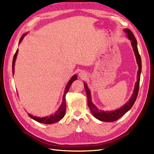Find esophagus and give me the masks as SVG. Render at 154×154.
<instances>
[{
	"label": "esophagus",
	"mask_w": 154,
	"mask_h": 154,
	"mask_svg": "<svg viewBox=\"0 0 154 154\" xmlns=\"http://www.w3.org/2000/svg\"><path fill=\"white\" fill-rule=\"evenodd\" d=\"M79 77L82 79H83L86 77V73L85 72H83V71H82V72H81L79 73Z\"/></svg>",
	"instance_id": "1"
}]
</instances>
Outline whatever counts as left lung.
Returning <instances> with one entry per match:
<instances>
[{
    "label": "left lung",
    "mask_w": 154,
    "mask_h": 154,
    "mask_svg": "<svg viewBox=\"0 0 154 154\" xmlns=\"http://www.w3.org/2000/svg\"><path fill=\"white\" fill-rule=\"evenodd\" d=\"M124 32L127 34L128 38L131 41V45L133 47L134 53H135V54L137 64L139 65V71H138V73H137V75H138L137 81L135 83V89H134L133 95L131 96V98H130L129 101L127 102V103L123 106V107H122L121 108L118 109L117 110H115V111H101V110H100L93 104L91 100V94H90V90L88 88L87 85H86L85 82L84 83V86L86 90V96H87L88 106L90 110V111H91L92 114L94 117L97 118V119L103 122H115L119 119L120 117L123 116L124 114L127 112L129 110H130V109L133 107V105H134V103H135V102L137 100L138 92H139L140 77V73H141V69H142L141 58L139 54V51H138L137 42L136 40V38L135 36H134L133 32H131V30H129V29H124Z\"/></svg>",
    "instance_id": "obj_1"
}]
</instances>
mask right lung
<instances>
[{
	"label": "right lung",
	"instance_id": "obj_1",
	"mask_svg": "<svg viewBox=\"0 0 154 154\" xmlns=\"http://www.w3.org/2000/svg\"><path fill=\"white\" fill-rule=\"evenodd\" d=\"M26 34H24L21 36L20 40H19V43H20L21 42V41L23 40V39L24 38V37L26 36ZM18 53V49H17L16 52H15L14 56V58H13V62H12V73L13 75L14 74V66H15V60H16V57ZM77 76L76 75H75L72 78L70 79V80L69 81V82L67 84L66 86V89L64 90V95H63V101L61 104V105L60 106V107L58 109V111L55 112L54 115H51L49 116H47V117H43V118H39V117H37V116H34L32 115H30V114H28L29 116L34 119V120H36L38 122H40V123H43V124H54L56 123V122L60 121L62 118L65 115V112H66V94H67V92H68V90L70 88V86L72 85V84L73 83V82L74 81L77 80Z\"/></svg>",
	"mask_w": 154,
	"mask_h": 154
}]
</instances>
